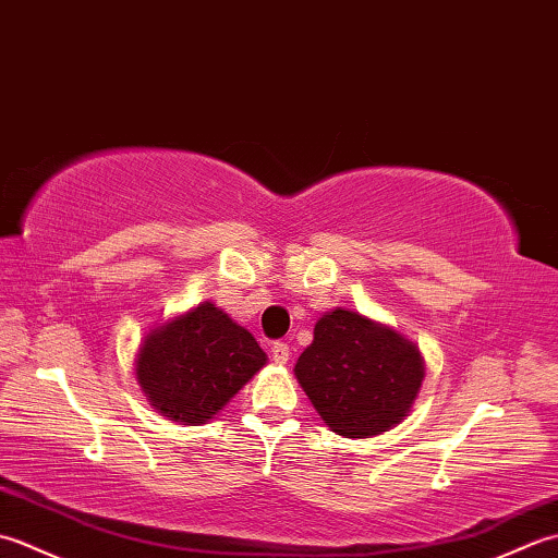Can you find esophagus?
Instances as JSON below:
<instances>
[{
	"mask_svg": "<svg viewBox=\"0 0 558 558\" xmlns=\"http://www.w3.org/2000/svg\"><path fill=\"white\" fill-rule=\"evenodd\" d=\"M270 357L276 360L278 364H288L290 348L286 345V342H272V345H270Z\"/></svg>",
	"mask_w": 558,
	"mask_h": 558,
	"instance_id": "34e87169",
	"label": "esophagus"
}]
</instances>
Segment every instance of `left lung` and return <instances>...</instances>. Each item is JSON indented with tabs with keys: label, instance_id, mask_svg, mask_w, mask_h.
Here are the masks:
<instances>
[{
	"label": "left lung",
	"instance_id": "8db88e82",
	"mask_svg": "<svg viewBox=\"0 0 558 558\" xmlns=\"http://www.w3.org/2000/svg\"><path fill=\"white\" fill-rule=\"evenodd\" d=\"M294 376L330 432L372 438L412 412L424 357L393 326L336 306L316 322Z\"/></svg>",
	"mask_w": 558,
	"mask_h": 558
}]
</instances>
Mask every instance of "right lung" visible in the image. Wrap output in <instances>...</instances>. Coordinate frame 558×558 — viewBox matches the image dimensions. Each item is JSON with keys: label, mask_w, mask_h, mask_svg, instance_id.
<instances>
[{"label": "right lung", "mask_w": 558, "mask_h": 558, "mask_svg": "<svg viewBox=\"0 0 558 558\" xmlns=\"http://www.w3.org/2000/svg\"><path fill=\"white\" fill-rule=\"evenodd\" d=\"M266 362V352L246 328L213 302H201L148 330L134 372L153 410L198 426L216 420Z\"/></svg>", "instance_id": "add662e5"}]
</instances>
